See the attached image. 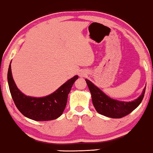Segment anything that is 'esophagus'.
<instances>
[{
  "mask_svg": "<svg viewBox=\"0 0 153 153\" xmlns=\"http://www.w3.org/2000/svg\"><path fill=\"white\" fill-rule=\"evenodd\" d=\"M86 75H87V71H80V73H79V76H81V77H83V76H85Z\"/></svg>",
  "mask_w": 153,
  "mask_h": 153,
  "instance_id": "1",
  "label": "esophagus"
}]
</instances>
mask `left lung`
<instances>
[{
    "mask_svg": "<svg viewBox=\"0 0 153 153\" xmlns=\"http://www.w3.org/2000/svg\"><path fill=\"white\" fill-rule=\"evenodd\" d=\"M91 94V100L97 112L110 118H122L135 109L144 97L145 87L139 97L131 102L119 101L109 97L92 82L85 79Z\"/></svg>",
    "mask_w": 153,
    "mask_h": 153,
    "instance_id": "1",
    "label": "left lung"
}]
</instances>
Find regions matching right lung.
<instances>
[{"instance_id": "add662e5", "label": "right lung", "mask_w": 153, "mask_h": 153, "mask_svg": "<svg viewBox=\"0 0 153 153\" xmlns=\"http://www.w3.org/2000/svg\"><path fill=\"white\" fill-rule=\"evenodd\" d=\"M10 64L11 62L8 71L9 89L14 103L21 114L35 121H48L62 115L66 107L68 95L79 76L75 75L51 94L34 97L26 96L17 87L12 76Z\"/></svg>"}]
</instances>
